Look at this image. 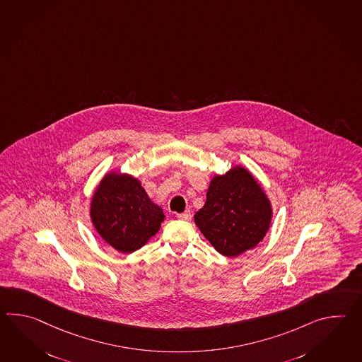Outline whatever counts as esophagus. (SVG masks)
I'll use <instances>...</instances> for the list:
<instances>
[{"label":"esophagus","mask_w":362,"mask_h":362,"mask_svg":"<svg viewBox=\"0 0 362 362\" xmlns=\"http://www.w3.org/2000/svg\"><path fill=\"white\" fill-rule=\"evenodd\" d=\"M177 218H179V219H182V221H191L192 214H191V211H189V210H185V213L177 214Z\"/></svg>","instance_id":"34e87169"}]
</instances>
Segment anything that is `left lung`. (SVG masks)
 Masks as SVG:
<instances>
[{
    "instance_id": "obj_1",
    "label": "left lung",
    "mask_w": 362,
    "mask_h": 362,
    "mask_svg": "<svg viewBox=\"0 0 362 362\" xmlns=\"http://www.w3.org/2000/svg\"><path fill=\"white\" fill-rule=\"evenodd\" d=\"M273 217L270 200L248 170L235 166L210 180L194 223L217 252L236 257L264 239Z\"/></svg>"
}]
</instances>
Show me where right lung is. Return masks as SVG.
I'll return each instance as SVG.
<instances>
[{
    "label": "right lung",
    "mask_w": 362,
    "mask_h": 362,
    "mask_svg": "<svg viewBox=\"0 0 362 362\" xmlns=\"http://www.w3.org/2000/svg\"><path fill=\"white\" fill-rule=\"evenodd\" d=\"M90 219L98 235L114 250L132 253L158 233L165 214L129 174H106L90 201Z\"/></svg>",
    "instance_id": "add662e5"
}]
</instances>
